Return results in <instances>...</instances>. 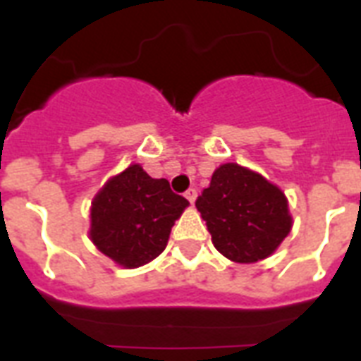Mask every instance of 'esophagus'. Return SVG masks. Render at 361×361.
<instances>
[{"label":"esophagus","mask_w":361,"mask_h":361,"mask_svg":"<svg viewBox=\"0 0 361 361\" xmlns=\"http://www.w3.org/2000/svg\"><path fill=\"white\" fill-rule=\"evenodd\" d=\"M185 198L191 204H195V200H197V191H195V189H187V191H185Z\"/></svg>","instance_id":"esophagus-1"}]
</instances>
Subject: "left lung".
Masks as SVG:
<instances>
[{
  "instance_id": "8db88e82",
  "label": "left lung",
  "mask_w": 361,
  "mask_h": 361,
  "mask_svg": "<svg viewBox=\"0 0 361 361\" xmlns=\"http://www.w3.org/2000/svg\"><path fill=\"white\" fill-rule=\"evenodd\" d=\"M215 249L232 262L251 264L274 255L290 234L288 200L262 174L236 163L215 169L197 198Z\"/></svg>"
}]
</instances>
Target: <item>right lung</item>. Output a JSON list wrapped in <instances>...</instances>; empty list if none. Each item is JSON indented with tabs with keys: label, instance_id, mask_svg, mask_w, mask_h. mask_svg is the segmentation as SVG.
<instances>
[{
	"label": "right lung",
	"instance_id": "1",
	"mask_svg": "<svg viewBox=\"0 0 361 361\" xmlns=\"http://www.w3.org/2000/svg\"><path fill=\"white\" fill-rule=\"evenodd\" d=\"M187 206L164 178L155 180L140 164H130L93 198L90 238L118 266L140 268L164 251L170 231Z\"/></svg>",
	"mask_w": 361,
	"mask_h": 361
}]
</instances>
